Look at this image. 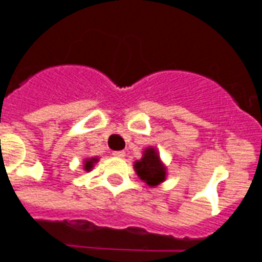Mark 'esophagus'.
<instances>
[{
	"label": "esophagus",
	"mask_w": 262,
	"mask_h": 262,
	"mask_svg": "<svg viewBox=\"0 0 262 262\" xmlns=\"http://www.w3.org/2000/svg\"><path fill=\"white\" fill-rule=\"evenodd\" d=\"M113 156H116V157H125V151L124 150H116L112 153Z\"/></svg>",
	"instance_id": "esophagus-1"
}]
</instances>
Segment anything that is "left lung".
Segmentation results:
<instances>
[{
  "label": "left lung",
  "instance_id": "8db88e82",
  "mask_svg": "<svg viewBox=\"0 0 262 262\" xmlns=\"http://www.w3.org/2000/svg\"><path fill=\"white\" fill-rule=\"evenodd\" d=\"M138 177L148 184L149 186H156L165 180V166L160 161L157 151L153 148L145 150L144 156L135 165Z\"/></svg>",
  "mask_w": 262,
  "mask_h": 262
}]
</instances>
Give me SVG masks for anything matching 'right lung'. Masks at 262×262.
<instances>
[{
  "mask_svg": "<svg viewBox=\"0 0 262 262\" xmlns=\"http://www.w3.org/2000/svg\"><path fill=\"white\" fill-rule=\"evenodd\" d=\"M97 161V158H92V160H88L85 161V170H90V169L93 168V164Z\"/></svg>",
  "mask_w": 262,
  "mask_h": 262,
  "instance_id": "add662e5",
  "label": "right lung"
}]
</instances>
